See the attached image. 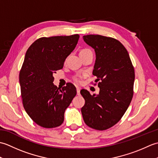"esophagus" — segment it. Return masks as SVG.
Masks as SVG:
<instances>
[{"label":"esophagus","instance_id":"34e87169","mask_svg":"<svg viewBox=\"0 0 158 158\" xmlns=\"http://www.w3.org/2000/svg\"><path fill=\"white\" fill-rule=\"evenodd\" d=\"M77 95L80 94V88L79 87H77Z\"/></svg>","mask_w":158,"mask_h":158}]
</instances>
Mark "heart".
<instances>
[{
    "mask_svg": "<svg viewBox=\"0 0 158 158\" xmlns=\"http://www.w3.org/2000/svg\"><path fill=\"white\" fill-rule=\"evenodd\" d=\"M84 50H88V49H84ZM75 80V81H76V82H77V83L80 82V79H79V78H76Z\"/></svg>",
    "mask_w": 158,
    "mask_h": 158,
    "instance_id": "obj_1",
    "label": "heart"
}]
</instances>
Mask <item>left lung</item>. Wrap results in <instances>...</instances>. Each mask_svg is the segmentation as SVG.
Here are the masks:
<instances>
[{
    "instance_id": "obj_1",
    "label": "left lung",
    "mask_w": 158,
    "mask_h": 158,
    "mask_svg": "<svg viewBox=\"0 0 158 158\" xmlns=\"http://www.w3.org/2000/svg\"><path fill=\"white\" fill-rule=\"evenodd\" d=\"M94 49L93 75L98 82V94L81 89L85 99L81 108L83 120L93 129L105 130L113 126L128 108L133 96L135 69L128 52L117 40L99 35L83 36Z\"/></svg>"
}]
</instances>
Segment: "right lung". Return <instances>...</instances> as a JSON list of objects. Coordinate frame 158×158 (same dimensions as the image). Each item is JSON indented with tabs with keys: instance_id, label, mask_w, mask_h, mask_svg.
I'll return each mask as SVG.
<instances>
[{
	"instance_id": "right-lung-1",
	"label": "right lung",
	"mask_w": 158,
	"mask_h": 158,
	"mask_svg": "<svg viewBox=\"0 0 158 158\" xmlns=\"http://www.w3.org/2000/svg\"><path fill=\"white\" fill-rule=\"evenodd\" d=\"M79 35L42 37L30 46L19 73L23 105L39 126L52 128L64 122L65 110L77 94L68 83L60 89L53 84V73L63 68L78 42Z\"/></svg>"
}]
</instances>
